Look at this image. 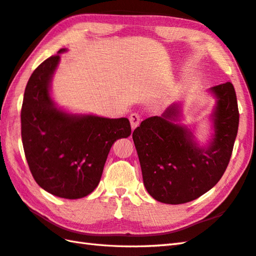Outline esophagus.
Returning <instances> with one entry per match:
<instances>
[{
    "label": "esophagus",
    "instance_id": "1",
    "mask_svg": "<svg viewBox=\"0 0 256 256\" xmlns=\"http://www.w3.org/2000/svg\"><path fill=\"white\" fill-rule=\"evenodd\" d=\"M140 120L142 118H140V116L138 113H132L131 116H130V122H131V126L133 130L140 124Z\"/></svg>",
    "mask_w": 256,
    "mask_h": 256
}]
</instances>
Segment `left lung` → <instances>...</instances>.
Masks as SVG:
<instances>
[{
    "instance_id": "obj_1",
    "label": "left lung",
    "mask_w": 256,
    "mask_h": 256,
    "mask_svg": "<svg viewBox=\"0 0 256 256\" xmlns=\"http://www.w3.org/2000/svg\"><path fill=\"white\" fill-rule=\"evenodd\" d=\"M211 91L218 101L212 114L214 136L208 148H199L189 130L172 122L178 116L176 104L134 130L144 186L157 201L180 204L197 199L216 186L229 165L240 116L236 90L226 82Z\"/></svg>"
}]
</instances>
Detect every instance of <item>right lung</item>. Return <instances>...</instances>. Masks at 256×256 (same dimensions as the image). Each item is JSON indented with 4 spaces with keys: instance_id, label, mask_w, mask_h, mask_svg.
I'll list each match as a JSON object with an SVG mask.
<instances>
[{
    "instance_id": "add662e5",
    "label": "right lung",
    "mask_w": 256,
    "mask_h": 256,
    "mask_svg": "<svg viewBox=\"0 0 256 256\" xmlns=\"http://www.w3.org/2000/svg\"><path fill=\"white\" fill-rule=\"evenodd\" d=\"M59 59L58 54L47 58L26 84L22 142L32 175L42 189L60 198L79 199L99 184L111 146L130 136L131 125L126 118L72 116L55 108L50 82Z\"/></svg>"
}]
</instances>
